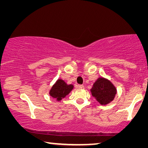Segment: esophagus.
Returning a JSON list of instances; mask_svg holds the SVG:
<instances>
[{"mask_svg": "<svg viewBox=\"0 0 148 148\" xmlns=\"http://www.w3.org/2000/svg\"><path fill=\"white\" fill-rule=\"evenodd\" d=\"M77 87H78V88L83 89L84 87V85H77Z\"/></svg>", "mask_w": 148, "mask_h": 148, "instance_id": "1", "label": "esophagus"}]
</instances>
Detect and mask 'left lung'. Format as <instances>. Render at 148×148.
Here are the masks:
<instances>
[{
  "label": "left lung",
  "instance_id": "left-lung-1",
  "mask_svg": "<svg viewBox=\"0 0 148 148\" xmlns=\"http://www.w3.org/2000/svg\"><path fill=\"white\" fill-rule=\"evenodd\" d=\"M91 95L102 105L109 104L113 101L117 93V89L110 80L99 77L91 89Z\"/></svg>",
  "mask_w": 148,
  "mask_h": 148
}]
</instances>
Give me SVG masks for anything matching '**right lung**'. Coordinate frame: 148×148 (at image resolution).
Instances as JSON below:
<instances>
[{
	"label": "right lung",
	"mask_w": 148,
	"mask_h": 148,
	"mask_svg": "<svg viewBox=\"0 0 148 148\" xmlns=\"http://www.w3.org/2000/svg\"><path fill=\"white\" fill-rule=\"evenodd\" d=\"M73 88V85H67L64 80L59 79L50 89L49 95L59 101L69 95Z\"/></svg>",
	"instance_id": "obj_1"
}]
</instances>
